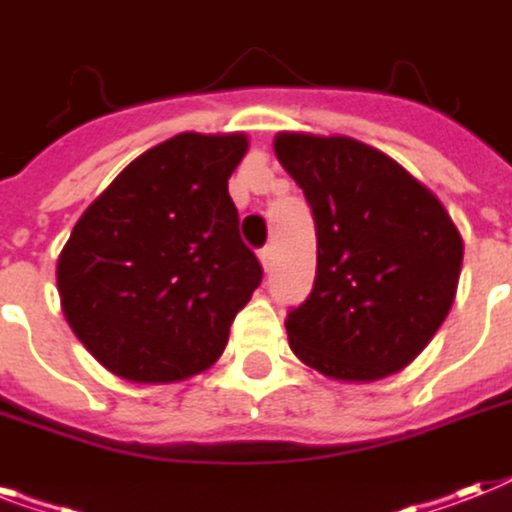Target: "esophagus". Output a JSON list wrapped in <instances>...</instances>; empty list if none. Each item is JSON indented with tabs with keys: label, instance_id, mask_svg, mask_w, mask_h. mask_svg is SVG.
Segmentation results:
<instances>
[{
	"label": "esophagus",
	"instance_id": "esophagus-1",
	"mask_svg": "<svg viewBox=\"0 0 512 512\" xmlns=\"http://www.w3.org/2000/svg\"><path fill=\"white\" fill-rule=\"evenodd\" d=\"M260 263H263L265 271H271V265H273V247H263V249H260Z\"/></svg>",
	"mask_w": 512,
	"mask_h": 512
}]
</instances>
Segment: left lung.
<instances>
[{
  "label": "left lung",
  "mask_w": 512,
  "mask_h": 512,
  "mask_svg": "<svg viewBox=\"0 0 512 512\" xmlns=\"http://www.w3.org/2000/svg\"><path fill=\"white\" fill-rule=\"evenodd\" d=\"M273 151L316 223V281L284 321L289 348L332 380L401 372L454 303L457 225L420 180L366 143L279 132Z\"/></svg>",
  "instance_id": "8db88e82"
}]
</instances>
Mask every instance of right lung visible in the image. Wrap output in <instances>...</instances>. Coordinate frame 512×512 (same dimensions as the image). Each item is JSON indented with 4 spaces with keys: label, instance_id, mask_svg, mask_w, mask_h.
<instances>
[{
    "label": "right lung",
    "instance_id": "1",
    "mask_svg": "<svg viewBox=\"0 0 512 512\" xmlns=\"http://www.w3.org/2000/svg\"><path fill=\"white\" fill-rule=\"evenodd\" d=\"M247 135L180 132L148 148L84 209L58 257L63 316L108 372L177 382L228 345L263 281L228 177Z\"/></svg>",
    "mask_w": 512,
    "mask_h": 512
}]
</instances>
